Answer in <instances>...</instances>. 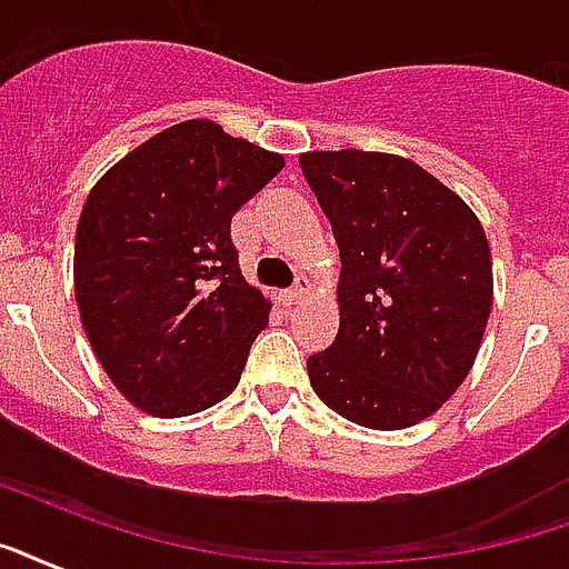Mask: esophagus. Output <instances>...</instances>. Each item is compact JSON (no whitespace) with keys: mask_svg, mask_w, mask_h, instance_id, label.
Masks as SVG:
<instances>
[{"mask_svg":"<svg viewBox=\"0 0 569 569\" xmlns=\"http://www.w3.org/2000/svg\"><path fill=\"white\" fill-rule=\"evenodd\" d=\"M307 292H310V283H307V277H298V280H295V283L283 292V301L286 303H298Z\"/></svg>","mask_w":569,"mask_h":569,"instance_id":"esophagus-1","label":"esophagus"}]
</instances>
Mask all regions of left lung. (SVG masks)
<instances>
[{
  "label": "left lung",
  "mask_w": 569,
  "mask_h": 569,
  "mask_svg": "<svg viewBox=\"0 0 569 569\" xmlns=\"http://www.w3.org/2000/svg\"><path fill=\"white\" fill-rule=\"evenodd\" d=\"M301 172L340 247V331L307 358L328 409L406 429L441 409L477 358L492 262L483 227L427 169L381 151H307Z\"/></svg>",
  "instance_id": "8db88e82"
}]
</instances>
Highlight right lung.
<instances>
[{
	"instance_id": "right-lung-1",
	"label": "right lung",
	"mask_w": 569,
	"mask_h": 569,
	"mask_svg": "<svg viewBox=\"0 0 569 569\" xmlns=\"http://www.w3.org/2000/svg\"><path fill=\"white\" fill-rule=\"evenodd\" d=\"M283 158L181 121L116 163L82 206L73 289L82 328L137 409L184 418L232 393L271 303L238 268L232 217Z\"/></svg>"
}]
</instances>
